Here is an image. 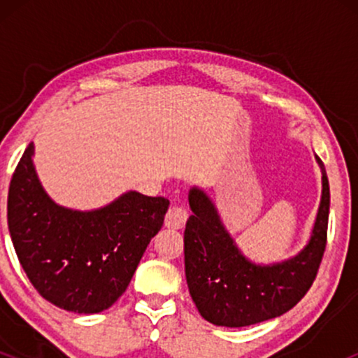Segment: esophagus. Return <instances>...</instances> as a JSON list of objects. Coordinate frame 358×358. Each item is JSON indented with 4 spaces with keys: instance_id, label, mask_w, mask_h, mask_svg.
Returning <instances> with one entry per match:
<instances>
[{
    "instance_id": "34e87169",
    "label": "esophagus",
    "mask_w": 358,
    "mask_h": 358,
    "mask_svg": "<svg viewBox=\"0 0 358 358\" xmlns=\"http://www.w3.org/2000/svg\"><path fill=\"white\" fill-rule=\"evenodd\" d=\"M188 219V213L183 207H178V205H173L168 210L166 217H165V225L170 229H182L185 225V222Z\"/></svg>"
}]
</instances>
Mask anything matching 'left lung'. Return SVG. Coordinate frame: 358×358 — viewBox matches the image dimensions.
<instances>
[{"mask_svg":"<svg viewBox=\"0 0 358 358\" xmlns=\"http://www.w3.org/2000/svg\"><path fill=\"white\" fill-rule=\"evenodd\" d=\"M322 200L310 241L296 256L257 264L242 254L219 210L202 188L188 192L192 215L185 227V276L199 313L217 327L239 328L289 311L313 285L327 245L330 187L322 159Z\"/></svg>","mask_w":358,"mask_h":358,"instance_id":"8db88e82","label":"left lung"}]
</instances>
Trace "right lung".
<instances>
[{"instance_id":"add662e5","label":"right lung","mask_w":358,"mask_h":358,"mask_svg":"<svg viewBox=\"0 0 358 358\" xmlns=\"http://www.w3.org/2000/svg\"><path fill=\"white\" fill-rule=\"evenodd\" d=\"M34 155L30 143L8 192V229L20 264L52 305L101 313L126 291L170 202L129 190L94 210L62 207L40 183Z\"/></svg>"}]
</instances>
